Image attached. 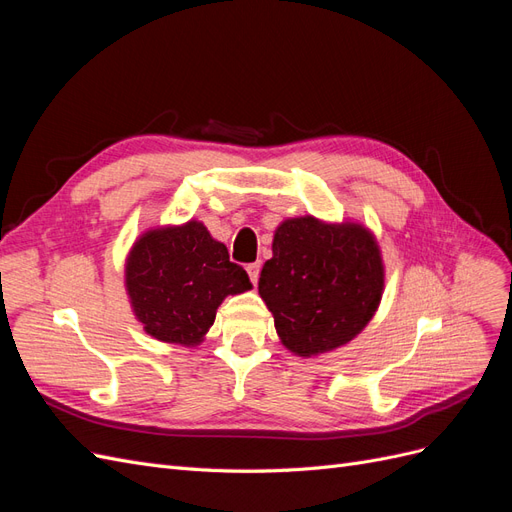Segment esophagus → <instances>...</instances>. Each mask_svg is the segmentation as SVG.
Listing matches in <instances>:
<instances>
[{
	"instance_id": "obj_1",
	"label": "esophagus",
	"mask_w": 512,
	"mask_h": 512,
	"mask_svg": "<svg viewBox=\"0 0 512 512\" xmlns=\"http://www.w3.org/2000/svg\"><path fill=\"white\" fill-rule=\"evenodd\" d=\"M245 269H247V275H250L252 284H256L258 277H260V262H252V265H247Z\"/></svg>"
}]
</instances>
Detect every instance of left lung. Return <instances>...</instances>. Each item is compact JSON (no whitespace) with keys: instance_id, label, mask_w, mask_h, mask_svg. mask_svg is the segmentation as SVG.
Instances as JSON below:
<instances>
[{"instance_id":"1","label":"left lung","mask_w":512,"mask_h":512,"mask_svg":"<svg viewBox=\"0 0 512 512\" xmlns=\"http://www.w3.org/2000/svg\"><path fill=\"white\" fill-rule=\"evenodd\" d=\"M258 294L282 346L312 359L350 344L376 316L384 292L378 239L359 220L286 218L273 235Z\"/></svg>"}]
</instances>
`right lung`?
Wrapping results in <instances>:
<instances>
[{
  "mask_svg": "<svg viewBox=\"0 0 512 512\" xmlns=\"http://www.w3.org/2000/svg\"><path fill=\"white\" fill-rule=\"evenodd\" d=\"M123 286L143 331L183 348L205 342L226 297L252 290L250 277L200 220L143 230L123 262Z\"/></svg>",
  "mask_w": 512,
  "mask_h": 512,
  "instance_id": "1",
  "label": "right lung"
}]
</instances>
